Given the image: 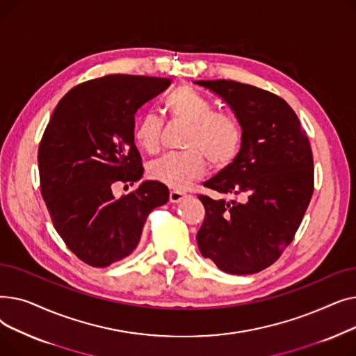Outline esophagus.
Here are the masks:
<instances>
[{"mask_svg": "<svg viewBox=\"0 0 356 356\" xmlns=\"http://www.w3.org/2000/svg\"><path fill=\"white\" fill-rule=\"evenodd\" d=\"M188 196L189 195L186 193V192H183V191H172L170 192V202L172 203H179V202H181L183 199H186Z\"/></svg>", "mask_w": 356, "mask_h": 356, "instance_id": "esophagus-1", "label": "esophagus"}]
</instances>
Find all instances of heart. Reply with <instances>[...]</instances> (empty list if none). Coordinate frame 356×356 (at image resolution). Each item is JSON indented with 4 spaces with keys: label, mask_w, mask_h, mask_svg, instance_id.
<instances>
[{
    "label": "heart",
    "mask_w": 356,
    "mask_h": 356,
    "mask_svg": "<svg viewBox=\"0 0 356 356\" xmlns=\"http://www.w3.org/2000/svg\"><path fill=\"white\" fill-rule=\"evenodd\" d=\"M163 106L172 120L189 125L184 138V153H172L153 161L148 168L152 179L173 189H184L203 176L208 159L216 170L231 165L242 152L244 128L229 115L215 112L213 104L191 86L168 92ZM161 120L154 114L140 117L134 127L136 143L148 153L160 144Z\"/></svg>",
    "instance_id": "obj_1"
}]
</instances>
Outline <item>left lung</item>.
Returning <instances> with one entry per match:
<instances>
[{
  "label": "left lung",
  "instance_id": "obj_1",
  "mask_svg": "<svg viewBox=\"0 0 356 356\" xmlns=\"http://www.w3.org/2000/svg\"><path fill=\"white\" fill-rule=\"evenodd\" d=\"M225 101L244 128L238 159L203 186L235 199L197 195L196 235L204 258L231 274L274 264L300 227L314 191L313 153L291 106L275 93L235 81H196Z\"/></svg>",
  "mask_w": 356,
  "mask_h": 356
}]
</instances>
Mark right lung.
I'll return each instance as SVG.
<instances>
[{"label": "right lung", "mask_w": 356, "mask_h": 356, "mask_svg": "<svg viewBox=\"0 0 356 356\" xmlns=\"http://www.w3.org/2000/svg\"><path fill=\"white\" fill-rule=\"evenodd\" d=\"M170 83L106 74L72 88L53 111L37 154L40 191L54 229L88 266L128 257L149 212L168 200L167 186L154 180L120 199L112 189L141 179L134 115Z\"/></svg>", "instance_id": "right-lung-1"}]
</instances>
